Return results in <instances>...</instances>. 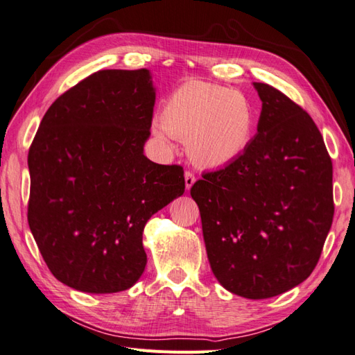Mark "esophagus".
<instances>
[{"mask_svg":"<svg viewBox=\"0 0 355 355\" xmlns=\"http://www.w3.org/2000/svg\"><path fill=\"white\" fill-rule=\"evenodd\" d=\"M196 184V176L192 171H185V188L191 189V187Z\"/></svg>","mask_w":355,"mask_h":355,"instance_id":"esophagus-1","label":"esophagus"}]
</instances>
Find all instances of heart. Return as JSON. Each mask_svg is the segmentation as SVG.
Returning a JSON list of instances; mask_svg holds the SVG:
<instances>
[{
	"label": "heart",
	"instance_id": "b5f03b06",
	"mask_svg": "<svg viewBox=\"0 0 355 355\" xmlns=\"http://www.w3.org/2000/svg\"><path fill=\"white\" fill-rule=\"evenodd\" d=\"M256 112L239 90L204 81L180 85L166 101L153 132L163 142L187 139V153L200 167L218 168L239 159L250 146Z\"/></svg>",
	"mask_w": 355,
	"mask_h": 355
}]
</instances>
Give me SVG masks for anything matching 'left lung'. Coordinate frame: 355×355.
<instances>
[{
	"mask_svg": "<svg viewBox=\"0 0 355 355\" xmlns=\"http://www.w3.org/2000/svg\"><path fill=\"white\" fill-rule=\"evenodd\" d=\"M257 133L234 163L191 188L211 271L231 293L266 299L311 275L331 227V159L315 123L286 94L253 83Z\"/></svg>",
	"mask_w": 355,
	"mask_h": 355,
	"instance_id": "8db88e82",
	"label": "left lung"
}]
</instances>
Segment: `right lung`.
<instances>
[{"mask_svg":"<svg viewBox=\"0 0 355 355\" xmlns=\"http://www.w3.org/2000/svg\"><path fill=\"white\" fill-rule=\"evenodd\" d=\"M155 103L148 69H105L63 93L28 154V223L58 280L85 293L130 288L142 234L185 191L184 168L144 155Z\"/></svg>","mask_w":355,"mask_h":355,"instance_id":"right-lung-1","label":"right lung"}]
</instances>
